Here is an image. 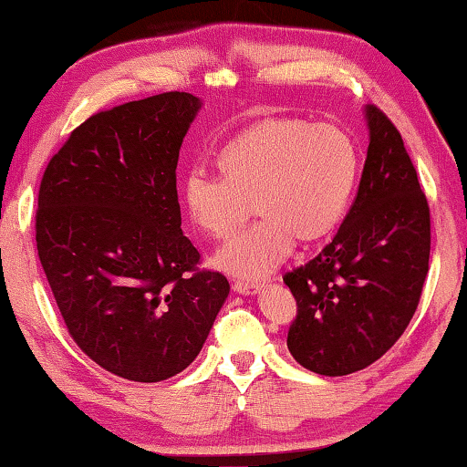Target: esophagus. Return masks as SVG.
I'll list each match as a JSON object with an SVG mask.
<instances>
[{"mask_svg": "<svg viewBox=\"0 0 467 467\" xmlns=\"http://www.w3.org/2000/svg\"><path fill=\"white\" fill-rule=\"evenodd\" d=\"M233 288H234L236 292H239V295H257V292L264 288V284L247 282V280H234Z\"/></svg>", "mask_w": 467, "mask_h": 467, "instance_id": "obj_1", "label": "esophagus"}]
</instances>
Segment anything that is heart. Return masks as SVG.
Listing matches in <instances>:
<instances>
[{
    "label": "heart",
    "mask_w": 467,
    "mask_h": 467,
    "mask_svg": "<svg viewBox=\"0 0 467 467\" xmlns=\"http://www.w3.org/2000/svg\"><path fill=\"white\" fill-rule=\"evenodd\" d=\"M223 177L202 169L183 179L192 223L226 239L251 214L262 218L216 253V265L247 280L274 272L295 241L326 239L339 224L358 179V152L337 125L270 117L236 133L216 156Z\"/></svg>",
    "instance_id": "obj_1"
}]
</instances>
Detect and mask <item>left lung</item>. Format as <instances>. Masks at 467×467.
<instances>
[{
    "label": "left lung",
    "instance_id": "8db88e82",
    "mask_svg": "<svg viewBox=\"0 0 467 467\" xmlns=\"http://www.w3.org/2000/svg\"><path fill=\"white\" fill-rule=\"evenodd\" d=\"M368 150L342 226L309 264L284 274L296 300L288 350L326 377L357 373L404 334L431 257V210L400 131L367 107Z\"/></svg>",
    "mask_w": 467,
    "mask_h": 467
}]
</instances>
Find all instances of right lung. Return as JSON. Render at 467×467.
I'll return each instance as SVG.
<instances>
[{
    "instance_id": "1",
    "label": "right lung",
    "mask_w": 467,
    "mask_h": 467,
    "mask_svg": "<svg viewBox=\"0 0 467 467\" xmlns=\"http://www.w3.org/2000/svg\"><path fill=\"white\" fill-rule=\"evenodd\" d=\"M202 102L162 92L69 133L38 189L36 251L63 323L99 367L138 383L185 370L228 296L181 231L179 150Z\"/></svg>"
}]
</instances>
